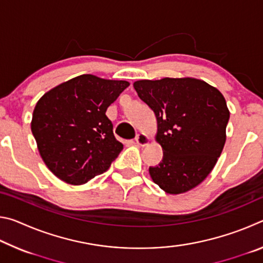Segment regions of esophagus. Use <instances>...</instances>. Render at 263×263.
<instances>
[{
	"label": "esophagus",
	"instance_id": "1",
	"mask_svg": "<svg viewBox=\"0 0 263 263\" xmlns=\"http://www.w3.org/2000/svg\"><path fill=\"white\" fill-rule=\"evenodd\" d=\"M135 140H136V142L139 146H145V145H147L148 144V141H149V138L145 135V133H139V135H137L136 136V138H135Z\"/></svg>",
	"mask_w": 263,
	"mask_h": 263
}]
</instances>
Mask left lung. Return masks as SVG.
Returning <instances> with one entry per match:
<instances>
[{"instance_id":"left-lung-1","label":"left lung","mask_w":263,"mask_h":263,"mask_svg":"<svg viewBox=\"0 0 263 263\" xmlns=\"http://www.w3.org/2000/svg\"><path fill=\"white\" fill-rule=\"evenodd\" d=\"M133 87L158 122L163 157L149 167L154 183L172 195L195 188L210 174L224 148L230 119L224 96L191 78L140 80Z\"/></svg>"}]
</instances>
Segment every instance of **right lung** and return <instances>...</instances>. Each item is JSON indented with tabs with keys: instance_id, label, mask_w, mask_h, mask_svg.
<instances>
[{
	"instance_id": "obj_1",
	"label": "right lung",
	"mask_w": 263,
	"mask_h": 263,
	"mask_svg": "<svg viewBox=\"0 0 263 263\" xmlns=\"http://www.w3.org/2000/svg\"><path fill=\"white\" fill-rule=\"evenodd\" d=\"M127 81L83 74L51 89L37 102L31 131L48 169L69 184H83L108 171L122 152L106 117Z\"/></svg>"
}]
</instances>
